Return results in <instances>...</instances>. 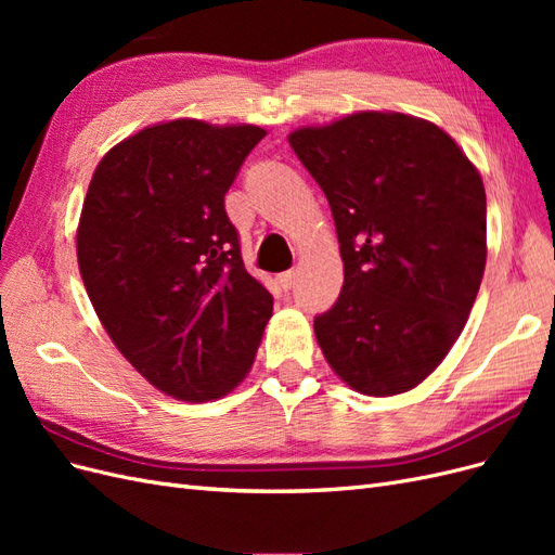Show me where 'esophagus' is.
Instances as JSON below:
<instances>
[{
  "instance_id": "34e87169",
  "label": "esophagus",
  "mask_w": 555,
  "mask_h": 555,
  "mask_svg": "<svg viewBox=\"0 0 555 555\" xmlns=\"http://www.w3.org/2000/svg\"><path fill=\"white\" fill-rule=\"evenodd\" d=\"M294 280H296V271H284V273L278 275V282H280L282 289H292Z\"/></svg>"
}]
</instances>
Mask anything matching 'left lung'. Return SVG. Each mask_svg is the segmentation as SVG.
Instances as JSON below:
<instances>
[{
	"instance_id": "obj_1",
	"label": "left lung",
	"mask_w": 555,
	"mask_h": 555,
	"mask_svg": "<svg viewBox=\"0 0 555 555\" xmlns=\"http://www.w3.org/2000/svg\"><path fill=\"white\" fill-rule=\"evenodd\" d=\"M326 194L343 292L314 317L326 361L351 389H414L449 354L486 266V192L449 133L422 117L365 111L292 131Z\"/></svg>"
}]
</instances>
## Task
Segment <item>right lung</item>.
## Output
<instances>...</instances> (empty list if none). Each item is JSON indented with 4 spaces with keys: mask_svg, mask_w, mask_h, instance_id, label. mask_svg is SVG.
Returning a JSON list of instances; mask_svg holds the SVG:
<instances>
[{
    "mask_svg": "<svg viewBox=\"0 0 555 555\" xmlns=\"http://www.w3.org/2000/svg\"><path fill=\"white\" fill-rule=\"evenodd\" d=\"M266 131L171 120L99 162L76 251L122 357L159 391L206 402L249 373L273 296L245 271L224 194Z\"/></svg>",
    "mask_w": 555,
    "mask_h": 555,
    "instance_id": "add662e5",
    "label": "right lung"
}]
</instances>
